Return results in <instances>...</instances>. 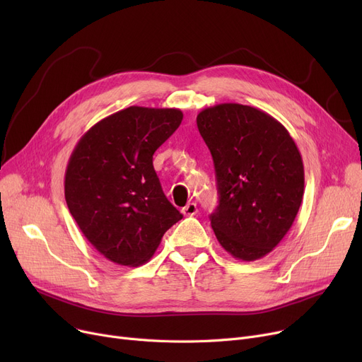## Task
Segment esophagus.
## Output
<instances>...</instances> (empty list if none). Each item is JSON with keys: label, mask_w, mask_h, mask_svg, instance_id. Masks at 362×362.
I'll list each match as a JSON object with an SVG mask.
<instances>
[{"label": "esophagus", "mask_w": 362, "mask_h": 362, "mask_svg": "<svg viewBox=\"0 0 362 362\" xmlns=\"http://www.w3.org/2000/svg\"><path fill=\"white\" fill-rule=\"evenodd\" d=\"M183 216H195L198 213V206L195 202H189L182 208Z\"/></svg>", "instance_id": "34e87169"}]
</instances>
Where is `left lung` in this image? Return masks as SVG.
Here are the masks:
<instances>
[{
  "label": "left lung",
  "instance_id": "8db88e82",
  "mask_svg": "<svg viewBox=\"0 0 362 362\" xmlns=\"http://www.w3.org/2000/svg\"><path fill=\"white\" fill-rule=\"evenodd\" d=\"M197 124L216 168L218 205L210 216L216 238L235 258L259 259L280 243L299 211V149L286 127L250 105L208 107Z\"/></svg>",
  "mask_w": 362,
  "mask_h": 362
}]
</instances>
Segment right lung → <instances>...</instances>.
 I'll use <instances>...</instances> for the list:
<instances>
[{
  "mask_svg": "<svg viewBox=\"0 0 362 362\" xmlns=\"http://www.w3.org/2000/svg\"><path fill=\"white\" fill-rule=\"evenodd\" d=\"M177 108L129 107L93 124L74 146L64 179L69 211L107 259L138 267L182 220L152 165L180 126Z\"/></svg>",
  "mask_w": 362,
  "mask_h": 362,
  "instance_id": "obj_1",
  "label": "right lung"
}]
</instances>
